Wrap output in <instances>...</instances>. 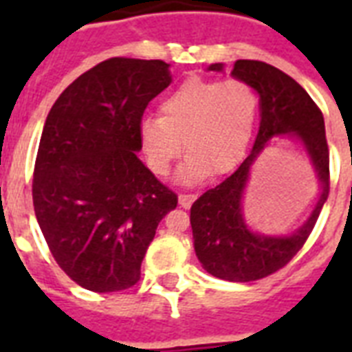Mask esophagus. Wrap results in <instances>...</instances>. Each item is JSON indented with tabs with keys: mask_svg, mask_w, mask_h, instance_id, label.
<instances>
[{
	"mask_svg": "<svg viewBox=\"0 0 352 352\" xmlns=\"http://www.w3.org/2000/svg\"><path fill=\"white\" fill-rule=\"evenodd\" d=\"M195 199H197V193H179V204L182 208H190Z\"/></svg>",
	"mask_w": 352,
	"mask_h": 352,
	"instance_id": "1",
	"label": "esophagus"
}]
</instances>
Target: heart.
Wrapping results in <instances>:
<instances>
[{
  "instance_id": "1",
  "label": "heart",
  "mask_w": 352,
  "mask_h": 352,
  "mask_svg": "<svg viewBox=\"0 0 352 352\" xmlns=\"http://www.w3.org/2000/svg\"><path fill=\"white\" fill-rule=\"evenodd\" d=\"M257 113L256 91L243 80L188 78L162 100L160 117L140 122L149 168L166 175L184 144V181H201L210 171L225 175L246 155Z\"/></svg>"
}]
</instances>
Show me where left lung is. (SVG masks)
<instances>
[{
  "mask_svg": "<svg viewBox=\"0 0 352 352\" xmlns=\"http://www.w3.org/2000/svg\"><path fill=\"white\" fill-rule=\"evenodd\" d=\"M210 69L221 71L223 65L214 63ZM232 76L243 80L259 93V133L243 164L192 204L190 223L195 254L204 270L226 281L246 283L278 272L301 250L316 225L323 203L327 201L331 173L322 109L294 78L257 60H237ZM281 132L294 134L306 146L318 173L322 193L309 221L294 236L267 238L252 234L245 228L240 215V197L256 155L264 148L267 140Z\"/></svg>",
  "mask_w": 352,
  "mask_h": 352,
  "instance_id": "8db88e82",
  "label": "left lung"
}]
</instances>
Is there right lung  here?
Here are the masks:
<instances>
[{
  "instance_id": "right-lung-1",
  "label": "right lung",
  "mask_w": 352,
  "mask_h": 352,
  "mask_svg": "<svg viewBox=\"0 0 352 352\" xmlns=\"http://www.w3.org/2000/svg\"><path fill=\"white\" fill-rule=\"evenodd\" d=\"M162 60L109 58L80 74L47 115L32 203L54 261L93 292L126 290L177 193L137 157L140 122L170 85Z\"/></svg>"
}]
</instances>
